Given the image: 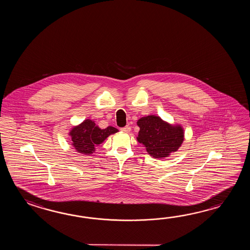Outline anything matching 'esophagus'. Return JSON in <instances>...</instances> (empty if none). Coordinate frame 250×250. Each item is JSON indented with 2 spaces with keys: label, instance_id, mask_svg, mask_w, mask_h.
Segmentation results:
<instances>
[{
  "label": "esophagus",
  "instance_id": "esophagus-1",
  "mask_svg": "<svg viewBox=\"0 0 250 250\" xmlns=\"http://www.w3.org/2000/svg\"><path fill=\"white\" fill-rule=\"evenodd\" d=\"M121 130L124 133H129L130 130H131V127H129V126H126V127H122Z\"/></svg>",
  "mask_w": 250,
  "mask_h": 250
}]
</instances>
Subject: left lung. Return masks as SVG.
I'll list each match as a JSON object with an SVG mask.
<instances>
[{
	"instance_id": "1",
	"label": "left lung",
	"mask_w": 250,
	"mask_h": 250,
	"mask_svg": "<svg viewBox=\"0 0 250 250\" xmlns=\"http://www.w3.org/2000/svg\"><path fill=\"white\" fill-rule=\"evenodd\" d=\"M137 139L145 146L154 158H165L176 152L184 141V129L181 125H171L159 116L148 115L138 121Z\"/></svg>"
}]
</instances>
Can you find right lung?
<instances>
[{"label": "right lung", "instance_id": "right-lung-1", "mask_svg": "<svg viewBox=\"0 0 250 250\" xmlns=\"http://www.w3.org/2000/svg\"><path fill=\"white\" fill-rule=\"evenodd\" d=\"M117 128L109 126L102 129L94 121L86 119L80 125L75 126L69 131L72 146L78 153L89 154L96 151V146L103 143L110 135L118 132Z\"/></svg>", "mask_w": 250, "mask_h": 250}]
</instances>
